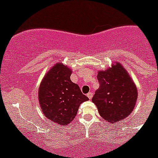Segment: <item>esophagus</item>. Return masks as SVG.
I'll list each match as a JSON object with an SVG mask.
<instances>
[{
	"mask_svg": "<svg viewBox=\"0 0 158 158\" xmlns=\"http://www.w3.org/2000/svg\"><path fill=\"white\" fill-rule=\"evenodd\" d=\"M87 96H88V97L90 99H91L92 97H93V93H92V92H90V93H88V94H87Z\"/></svg>",
	"mask_w": 158,
	"mask_h": 158,
	"instance_id": "esophagus-1",
	"label": "esophagus"
}]
</instances>
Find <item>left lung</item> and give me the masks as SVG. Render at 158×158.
<instances>
[{
  "instance_id": "left-lung-1",
  "label": "left lung",
  "mask_w": 158,
  "mask_h": 158,
  "mask_svg": "<svg viewBox=\"0 0 158 158\" xmlns=\"http://www.w3.org/2000/svg\"><path fill=\"white\" fill-rule=\"evenodd\" d=\"M99 88L92 102L103 119L110 123L126 118L135 108L137 89L127 70L120 63L99 70L97 74Z\"/></svg>"
}]
</instances>
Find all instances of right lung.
<instances>
[{"instance_id": "add662e5", "label": "right lung", "mask_w": 158, "mask_h": 158, "mask_svg": "<svg viewBox=\"0 0 158 158\" xmlns=\"http://www.w3.org/2000/svg\"><path fill=\"white\" fill-rule=\"evenodd\" d=\"M72 70L61 62L46 73L39 89V100L42 113L52 122L66 126L77 115L79 107L88 98L79 85L72 82Z\"/></svg>"}]
</instances>
